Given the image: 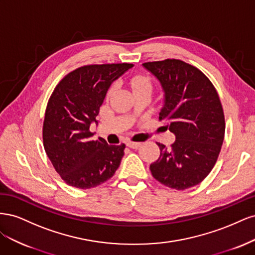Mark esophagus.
<instances>
[{
  "label": "esophagus",
  "mask_w": 255,
  "mask_h": 255,
  "mask_svg": "<svg viewBox=\"0 0 255 255\" xmlns=\"http://www.w3.org/2000/svg\"><path fill=\"white\" fill-rule=\"evenodd\" d=\"M127 145L130 149H138L141 145L140 142H133V141H128Z\"/></svg>",
  "instance_id": "obj_1"
}]
</instances>
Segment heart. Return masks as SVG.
<instances>
[{"label": "heart", "instance_id": "b5f03b06", "mask_svg": "<svg viewBox=\"0 0 255 255\" xmlns=\"http://www.w3.org/2000/svg\"><path fill=\"white\" fill-rule=\"evenodd\" d=\"M130 86L133 88L134 94H139V92H151L153 90V84L151 79L149 76L145 75H135L129 81ZM117 89V84H113L111 88L109 89V92H107V97H111L114 92Z\"/></svg>", "mask_w": 255, "mask_h": 255}]
</instances>
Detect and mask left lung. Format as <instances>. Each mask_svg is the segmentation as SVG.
Masks as SVG:
<instances>
[{
    "label": "left lung",
    "mask_w": 255,
    "mask_h": 255,
    "mask_svg": "<svg viewBox=\"0 0 255 255\" xmlns=\"http://www.w3.org/2000/svg\"><path fill=\"white\" fill-rule=\"evenodd\" d=\"M164 91L159 120H166L175 141L157 143L160 155L150 165L155 180L184 190L201 183L217 161L226 123L217 90L199 70L180 59L144 63Z\"/></svg>",
    "instance_id": "8db88e82"
}]
</instances>
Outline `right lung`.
<instances>
[{"label": "right lung", "mask_w": 255, "mask_h": 255, "mask_svg": "<svg viewBox=\"0 0 255 255\" xmlns=\"http://www.w3.org/2000/svg\"><path fill=\"white\" fill-rule=\"evenodd\" d=\"M133 64L88 65L68 73L54 89L45 110L42 137L56 172L70 186L88 189L110 180L120 166L126 144L92 140L90 125L114 81Z\"/></svg>", "instance_id": "1"}]
</instances>
